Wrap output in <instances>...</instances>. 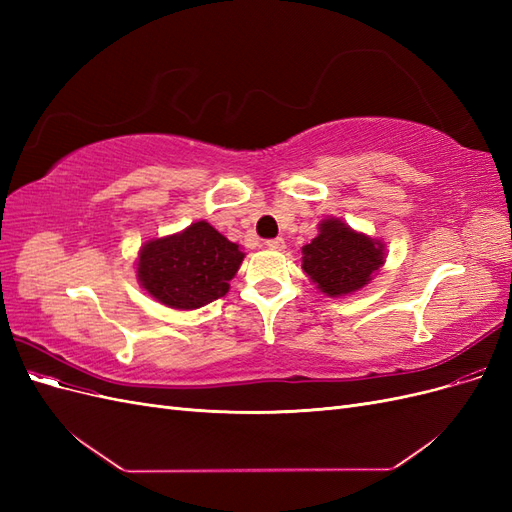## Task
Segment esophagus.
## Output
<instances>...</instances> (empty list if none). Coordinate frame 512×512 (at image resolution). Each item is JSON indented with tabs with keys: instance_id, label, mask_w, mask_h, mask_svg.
I'll return each mask as SVG.
<instances>
[{
	"instance_id": "esophagus-1",
	"label": "esophagus",
	"mask_w": 512,
	"mask_h": 512,
	"mask_svg": "<svg viewBox=\"0 0 512 512\" xmlns=\"http://www.w3.org/2000/svg\"><path fill=\"white\" fill-rule=\"evenodd\" d=\"M267 247H269V250H275V252H280V250H284V247H286V241H284L282 237H275V239L267 241Z\"/></svg>"
}]
</instances>
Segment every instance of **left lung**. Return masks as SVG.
<instances>
[{
    "mask_svg": "<svg viewBox=\"0 0 512 512\" xmlns=\"http://www.w3.org/2000/svg\"><path fill=\"white\" fill-rule=\"evenodd\" d=\"M382 265L384 245L337 218L322 220L318 237L303 245V271L329 297L361 290Z\"/></svg>",
    "mask_w": 512,
    "mask_h": 512,
    "instance_id": "8db88e82",
    "label": "left lung"
}]
</instances>
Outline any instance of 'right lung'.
Listing matches in <instances>:
<instances>
[{"label":"right lung","mask_w":512,"mask_h":512,"mask_svg":"<svg viewBox=\"0 0 512 512\" xmlns=\"http://www.w3.org/2000/svg\"><path fill=\"white\" fill-rule=\"evenodd\" d=\"M245 254L209 222L147 241L136 277L153 299L173 309H196L224 297Z\"/></svg>","instance_id":"obj_1"}]
</instances>
